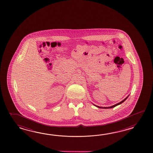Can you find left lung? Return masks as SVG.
<instances>
[{
	"label": "left lung",
	"instance_id": "8db88e82",
	"mask_svg": "<svg viewBox=\"0 0 153 153\" xmlns=\"http://www.w3.org/2000/svg\"><path fill=\"white\" fill-rule=\"evenodd\" d=\"M128 96H129V95L126 97L125 98V99H124V100H123L122 101H121L120 102H119V103H118L117 104H115V105H112V106H111V107H100V106H98V105H95V104H94V106H96V107H97V108H102V109H108V108H112L115 107H116V106H117L118 105H119V104H121V103H123V102H124V101H126V100L127 99V98L128 97Z\"/></svg>",
	"mask_w": 153,
	"mask_h": 153
}]
</instances>
